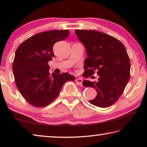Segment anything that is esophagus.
<instances>
[{
	"instance_id": "1",
	"label": "esophagus",
	"mask_w": 147,
	"mask_h": 147,
	"mask_svg": "<svg viewBox=\"0 0 147 147\" xmlns=\"http://www.w3.org/2000/svg\"><path fill=\"white\" fill-rule=\"evenodd\" d=\"M75 81H76V82L77 84H78L79 86H82V81H83V80L81 78H76V79L75 80Z\"/></svg>"
}]
</instances>
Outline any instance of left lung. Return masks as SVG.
<instances>
[{
	"label": "left lung",
	"instance_id": "8db88e82",
	"mask_svg": "<svg viewBox=\"0 0 147 147\" xmlns=\"http://www.w3.org/2000/svg\"><path fill=\"white\" fill-rule=\"evenodd\" d=\"M75 32L88 54L83 76L89 78L95 71L98 75L97 82H82L84 86L97 92L96 97L89 102L100 108L113 105L123 93L130 76V61L125 47L117 39L103 32L86 30H76Z\"/></svg>",
	"mask_w": 147,
	"mask_h": 147
}]
</instances>
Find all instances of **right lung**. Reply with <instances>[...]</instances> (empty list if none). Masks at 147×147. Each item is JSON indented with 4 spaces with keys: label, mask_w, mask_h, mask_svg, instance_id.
<instances>
[{
    "label": "right lung",
    "mask_w": 147,
    "mask_h": 147,
    "mask_svg": "<svg viewBox=\"0 0 147 147\" xmlns=\"http://www.w3.org/2000/svg\"><path fill=\"white\" fill-rule=\"evenodd\" d=\"M69 36L68 30L41 32L26 39L16 50L12 65L15 82L20 93L33 106L49 105L66 82L75 79L68 73L51 74L48 65L54 57V43Z\"/></svg>",
    "instance_id": "obj_1"
}]
</instances>
